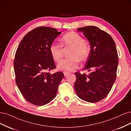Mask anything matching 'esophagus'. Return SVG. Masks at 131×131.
Returning a JSON list of instances; mask_svg holds the SVG:
<instances>
[{
    "label": "esophagus",
    "instance_id": "esophagus-1",
    "mask_svg": "<svg viewBox=\"0 0 131 131\" xmlns=\"http://www.w3.org/2000/svg\"><path fill=\"white\" fill-rule=\"evenodd\" d=\"M69 73H68V72H64V76L65 77V76H67V75H68Z\"/></svg>",
    "mask_w": 131,
    "mask_h": 131
}]
</instances>
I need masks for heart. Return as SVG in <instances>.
<instances>
[{
	"mask_svg": "<svg viewBox=\"0 0 131 131\" xmlns=\"http://www.w3.org/2000/svg\"><path fill=\"white\" fill-rule=\"evenodd\" d=\"M61 43L64 48H71L68 53L69 58L62 59L57 65L59 70L71 72L77 69L78 60L84 61L87 59L90 52V48L85 40L78 33L67 32L61 39ZM50 53L54 61H59L62 57L64 50L59 44L53 43L49 48Z\"/></svg>",
	"mask_w": 131,
	"mask_h": 131,
	"instance_id": "1",
	"label": "heart"
}]
</instances>
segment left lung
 Returning a JSON list of instances; mask_svg holds the SVG:
<instances>
[{
	"instance_id": "obj_1",
	"label": "left lung",
	"mask_w": 131,
	"mask_h": 131,
	"mask_svg": "<svg viewBox=\"0 0 131 131\" xmlns=\"http://www.w3.org/2000/svg\"><path fill=\"white\" fill-rule=\"evenodd\" d=\"M83 32L91 47L84 70L88 74L75 72L74 89L79 97L95 103L107 96L114 83L118 65L115 42L108 33L95 26L78 28Z\"/></svg>"
}]
</instances>
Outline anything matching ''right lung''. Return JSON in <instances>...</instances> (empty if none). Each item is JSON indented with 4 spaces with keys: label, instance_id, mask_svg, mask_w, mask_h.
I'll return each mask as SVG.
<instances>
[{
    "label": "right lung",
    "instance_id": "add662e5",
    "mask_svg": "<svg viewBox=\"0 0 131 131\" xmlns=\"http://www.w3.org/2000/svg\"><path fill=\"white\" fill-rule=\"evenodd\" d=\"M61 33L50 27L36 28L24 36L17 49L14 62L16 83L30 103L43 105L56 96L64 75L61 72H48L56 67L49 48Z\"/></svg>",
    "mask_w": 131,
    "mask_h": 131
}]
</instances>
